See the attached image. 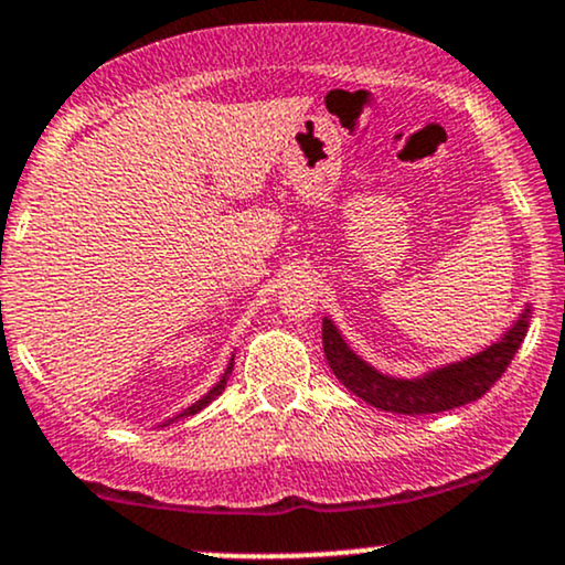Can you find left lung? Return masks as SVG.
Returning a JSON list of instances; mask_svg holds the SVG:
<instances>
[{
  "label": "left lung",
  "instance_id": "left-lung-1",
  "mask_svg": "<svg viewBox=\"0 0 565 565\" xmlns=\"http://www.w3.org/2000/svg\"><path fill=\"white\" fill-rule=\"evenodd\" d=\"M531 323V305L523 308L502 340L454 364L430 369L423 377H393L353 353L329 316H323V353L334 377L369 406L393 414H438L478 401L510 366Z\"/></svg>",
  "mask_w": 565,
  "mask_h": 565
}]
</instances>
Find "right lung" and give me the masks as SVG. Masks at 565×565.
<instances>
[{"mask_svg":"<svg viewBox=\"0 0 565 565\" xmlns=\"http://www.w3.org/2000/svg\"><path fill=\"white\" fill-rule=\"evenodd\" d=\"M231 372H233V359L228 361V366H225L223 377H220V382H217V385H215V387H212V391H206V395H201V398L196 401V404H191V406H188V408H183V412H180V414H178V417L167 419V423H161L159 427H167V425H172V423H174V419H183V417H191V414H196V412H201V408H204V406H210V404H212V401H215V398H217V395L225 391V385H228V377H231Z\"/></svg>","mask_w":565,"mask_h":565,"instance_id":"add662e5","label":"right lung"}]
</instances>
